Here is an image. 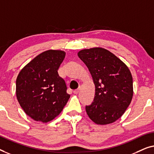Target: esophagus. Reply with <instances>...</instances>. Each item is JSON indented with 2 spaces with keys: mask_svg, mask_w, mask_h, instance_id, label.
<instances>
[{
  "mask_svg": "<svg viewBox=\"0 0 154 154\" xmlns=\"http://www.w3.org/2000/svg\"><path fill=\"white\" fill-rule=\"evenodd\" d=\"M73 92H74V94H78V93H79V88H78V89H76V90H75V91H73Z\"/></svg>",
  "mask_w": 154,
  "mask_h": 154,
  "instance_id": "obj_1",
  "label": "esophagus"
}]
</instances>
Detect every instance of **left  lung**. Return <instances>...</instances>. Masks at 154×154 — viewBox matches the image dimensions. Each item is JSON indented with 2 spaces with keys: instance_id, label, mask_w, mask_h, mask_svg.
Returning a JSON list of instances; mask_svg holds the SVG:
<instances>
[{
  "instance_id": "left-lung-1",
  "label": "left lung",
  "mask_w": 154,
  "mask_h": 154,
  "mask_svg": "<svg viewBox=\"0 0 154 154\" xmlns=\"http://www.w3.org/2000/svg\"><path fill=\"white\" fill-rule=\"evenodd\" d=\"M77 54L88 68L96 87L94 102L86 106L88 117L99 125L114 122L133 98L131 71L117 56L101 47L82 49Z\"/></svg>"
}]
</instances>
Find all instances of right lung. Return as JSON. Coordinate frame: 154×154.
<instances>
[{
	"mask_svg": "<svg viewBox=\"0 0 154 154\" xmlns=\"http://www.w3.org/2000/svg\"><path fill=\"white\" fill-rule=\"evenodd\" d=\"M65 56L64 51H45L26 65L17 76V100L35 121L47 123L53 120L70 98L66 82L58 73Z\"/></svg>",
	"mask_w": 154,
	"mask_h": 154,
	"instance_id": "1",
	"label": "right lung"
}]
</instances>
